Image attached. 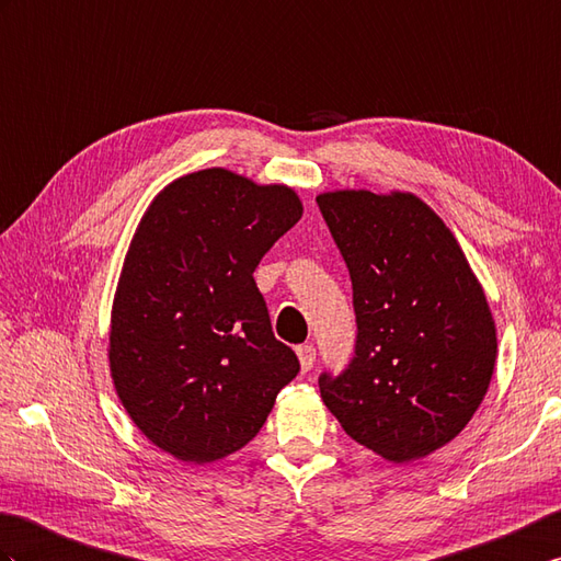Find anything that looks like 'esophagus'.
<instances>
[{"label":"esophagus","instance_id":"obj_1","mask_svg":"<svg viewBox=\"0 0 561 561\" xmlns=\"http://www.w3.org/2000/svg\"><path fill=\"white\" fill-rule=\"evenodd\" d=\"M296 354H298V360H301V370L308 373L312 368V363H316V346L304 344L296 348Z\"/></svg>","mask_w":561,"mask_h":561}]
</instances>
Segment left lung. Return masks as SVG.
I'll use <instances>...</instances> for the list:
<instances>
[{
    "label": "left lung",
    "mask_w": 561,
    "mask_h": 561,
    "mask_svg": "<svg viewBox=\"0 0 561 561\" xmlns=\"http://www.w3.org/2000/svg\"><path fill=\"white\" fill-rule=\"evenodd\" d=\"M354 286L356 351L320 397L346 435L392 463L445 447L483 401L497 330L459 241L413 193L318 195Z\"/></svg>",
    "instance_id": "8db88e82"
}]
</instances>
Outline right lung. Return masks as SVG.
Returning a JSON list of instances; mask_svg holds the SVG:
<instances>
[{
  "mask_svg": "<svg viewBox=\"0 0 561 561\" xmlns=\"http://www.w3.org/2000/svg\"><path fill=\"white\" fill-rule=\"evenodd\" d=\"M301 215L294 188L221 167L172 181L142 215L114 294L110 370L140 433L174 459L249 445L301 370L253 279Z\"/></svg>",
  "mask_w": 561,
  "mask_h": 561,
  "instance_id": "right-lung-1",
  "label": "right lung"
}]
</instances>
